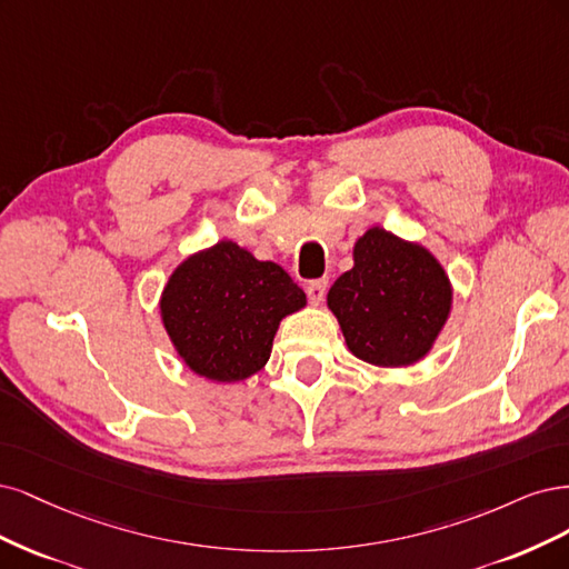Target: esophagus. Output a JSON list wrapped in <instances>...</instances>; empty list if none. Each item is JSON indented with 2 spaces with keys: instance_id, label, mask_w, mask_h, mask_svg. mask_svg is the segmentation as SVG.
Returning a JSON list of instances; mask_svg holds the SVG:
<instances>
[{
  "instance_id": "34e87169",
  "label": "esophagus",
  "mask_w": 569,
  "mask_h": 569,
  "mask_svg": "<svg viewBox=\"0 0 569 569\" xmlns=\"http://www.w3.org/2000/svg\"><path fill=\"white\" fill-rule=\"evenodd\" d=\"M326 286H328V281H326V279L309 281V283H307V298H309V302H311V305H319V302L323 300V296H326Z\"/></svg>"
}]
</instances>
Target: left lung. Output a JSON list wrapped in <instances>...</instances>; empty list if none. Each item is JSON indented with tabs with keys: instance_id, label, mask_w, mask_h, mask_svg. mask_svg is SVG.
<instances>
[{
	"instance_id": "obj_1",
	"label": "left lung",
	"mask_w": 569,
	"mask_h": 569,
	"mask_svg": "<svg viewBox=\"0 0 569 569\" xmlns=\"http://www.w3.org/2000/svg\"><path fill=\"white\" fill-rule=\"evenodd\" d=\"M352 260L355 267L326 296L347 350L385 369H407L426 359L453 305L442 262L423 243L382 227L357 238Z\"/></svg>"
}]
</instances>
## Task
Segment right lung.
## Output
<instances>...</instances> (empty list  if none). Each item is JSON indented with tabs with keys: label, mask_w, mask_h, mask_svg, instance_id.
Wrapping results in <instances>:
<instances>
[{
	"label": "right lung",
	"mask_w": 569,
	"mask_h": 569,
	"mask_svg": "<svg viewBox=\"0 0 569 569\" xmlns=\"http://www.w3.org/2000/svg\"><path fill=\"white\" fill-rule=\"evenodd\" d=\"M305 307V290L283 267L229 238L181 260L158 302L177 357L212 382H241L262 371L281 321Z\"/></svg>",
	"instance_id": "right-lung-1"
}]
</instances>
